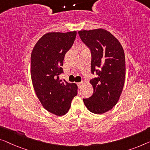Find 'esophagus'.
Returning a JSON list of instances; mask_svg holds the SVG:
<instances>
[{
	"label": "esophagus",
	"instance_id": "1",
	"mask_svg": "<svg viewBox=\"0 0 150 150\" xmlns=\"http://www.w3.org/2000/svg\"><path fill=\"white\" fill-rule=\"evenodd\" d=\"M83 84V82H79V83H77V85H78V86L79 87V88H81V86H82V85Z\"/></svg>",
	"mask_w": 150,
	"mask_h": 150
}]
</instances>
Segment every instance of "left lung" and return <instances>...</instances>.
Listing matches in <instances>:
<instances>
[{"label": "left lung", "instance_id": "1", "mask_svg": "<svg viewBox=\"0 0 150 150\" xmlns=\"http://www.w3.org/2000/svg\"><path fill=\"white\" fill-rule=\"evenodd\" d=\"M80 38L91 49V73L98 77L90 80L93 93L83 99L87 108L94 114L111 110L119 100L125 79V57L120 42L104 29L81 30Z\"/></svg>", "mask_w": 150, "mask_h": 150}]
</instances>
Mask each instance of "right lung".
Here are the masks:
<instances>
[{
  "label": "right lung",
  "mask_w": 150,
  "mask_h": 150,
  "mask_svg": "<svg viewBox=\"0 0 150 150\" xmlns=\"http://www.w3.org/2000/svg\"><path fill=\"white\" fill-rule=\"evenodd\" d=\"M77 32H48L35 44L31 54V77L35 92L47 111L57 116L67 112L77 86L59 79L66 52Z\"/></svg>",
  "instance_id": "1"
}]
</instances>
